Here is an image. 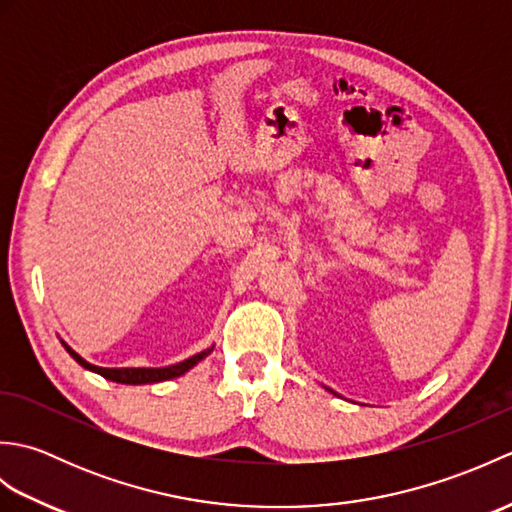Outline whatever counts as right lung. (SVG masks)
<instances>
[{"mask_svg": "<svg viewBox=\"0 0 512 512\" xmlns=\"http://www.w3.org/2000/svg\"><path fill=\"white\" fill-rule=\"evenodd\" d=\"M65 350L70 352V356L76 363L83 365L85 369H90V372L101 374L107 380H114V383H121V385H145V383H160V380L182 376L184 372H189L193 365H198L204 356H209L213 352V347L211 350H204L200 354L187 358V361L169 365V367H96V365L85 361V358H81L74 350H70L68 345H65Z\"/></svg>", "mask_w": 512, "mask_h": 512, "instance_id": "1", "label": "right lung"}]
</instances>
